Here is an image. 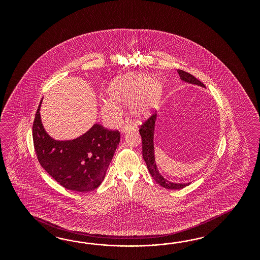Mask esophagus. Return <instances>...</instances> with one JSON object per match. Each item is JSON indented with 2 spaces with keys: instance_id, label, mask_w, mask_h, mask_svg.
Masks as SVG:
<instances>
[{
  "instance_id": "obj_1",
  "label": "esophagus",
  "mask_w": 260,
  "mask_h": 260,
  "mask_svg": "<svg viewBox=\"0 0 260 260\" xmlns=\"http://www.w3.org/2000/svg\"><path fill=\"white\" fill-rule=\"evenodd\" d=\"M135 128V126L133 125V124H126L125 126L122 127V129H121V132L123 133V134H125L126 132H129L131 129H134Z\"/></svg>"
}]
</instances>
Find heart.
Returning a JSON list of instances; mask_svg holds the SVG:
<instances>
[{
	"mask_svg": "<svg viewBox=\"0 0 260 260\" xmlns=\"http://www.w3.org/2000/svg\"><path fill=\"white\" fill-rule=\"evenodd\" d=\"M148 79V75L137 73L116 80L109 87L108 97L111 102L128 103L139 96L132 106V112L137 118L147 117L157 107L164 90L159 79ZM102 110L108 114L116 111L111 104H105Z\"/></svg>",
	"mask_w": 260,
	"mask_h": 260,
	"instance_id": "obj_1",
	"label": "heart"
}]
</instances>
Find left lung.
Masks as SVG:
<instances>
[{
	"mask_svg": "<svg viewBox=\"0 0 260 260\" xmlns=\"http://www.w3.org/2000/svg\"><path fill=\"white\" fill-rule=\"evenodd\" d=\"M180 79L183 82L197 85L200 87H205L203 83H201L198 79L192 76L186 71L178 70L177 71ZM156 117L157 114L154 113L150 118L148 119L143 125H142L139 133L142 137V153H143V158L147 164L148 170L150 172V175L152 178L159 184L161 187L169 189H180L189 186V183H174V182L169 181L167 180L165 177L159 173L158 171L157 165L155 162V154H154V144H153V139H154V129H155V123H156Z\"/></svg>",
	"mask_w": 260,
	"mask_h": 260,
	"instance_id": "obj_1",
	"label": "left lung"
}]
</instances>
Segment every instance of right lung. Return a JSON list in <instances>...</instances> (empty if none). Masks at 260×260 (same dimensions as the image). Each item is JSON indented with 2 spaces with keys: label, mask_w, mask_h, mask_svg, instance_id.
<instances>
[{
  "label": "right lung",
  "mask_w": 260,
  "mask_h": 260,
  "mask_svg": "<svg viewBox=\"0 0 260 260\" xmlns=\"http://www.w3.org/2000/svg\"><path fill=\"white\" fill-rule=\"evenodd\" d=\"M40 102L32 126L34 149L41 166L67 189L87 192L97 189L120 142L118 131L94 124L72 140L50 137L42 124Z\"/></svg>",
  "instance_id": "1"
}]
</instances>
